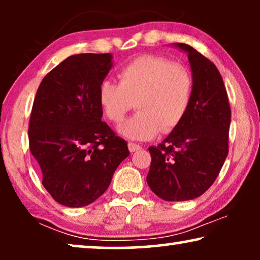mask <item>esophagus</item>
<instances>
[{"label":"esophagus","instance_id":"34e87169","mask_svg":"<svg viewBox=\"0 0 260 260\" xmlns=\"http://www.w3.org/2000/svg\"><path fill=\"white\" fill-rule=\"evenodd\" d=\"M127 147H129V150L131 152H135V151H138L141 149V145H138L136 143H133V142H129L127 143Z\"/></svg>","mask_w":260,"mask_h":260}]
</instances>
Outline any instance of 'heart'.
I'll list each match as a JSON object with an SVG mask.
<instances>
[{"mask_svg":"<svg viewBox=\"0 0 260 260\" xmlns=\"http://www.w3.org/2000/svg\"><path fill=\"white\" fill-rule=\"evenodd\" d=\"M118 84H99L97 101L103 115L120 124L136 102L138 112L120 127L127 138L151 140L159 131L172 133L182 123L193 98L190 71L158 55L137 56L117 72Z\"/></svg>","mask_w":260,"mask_h":260,"instance_id":"obj_1","label":"heart"}]
</instances>
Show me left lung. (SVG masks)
<instances>
[{
    "mask_svg": "<svg viewBox=\"0 0 260 260\" xmlns=\"http://www.w3.org/2000/svg\"><path fill=\"white\" fill-rule=\"evenodd\" d=\"M194 90L182 123L162 143L150 147L147 182L166 201L200 197L214 183L229 154L231 108L226 87L216 66L186 44Z\"/></svg>",
    "mask_w": 260,
    "mask_h": 260,
    "instance_id": "left-lung-1",
    "label": "left lung"
}]
</instances>
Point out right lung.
I'll list each match as a JSON object with an SVG mask.
<instances>
[{"label": "right lung", "instance_id": "add662e5", "mask_svg": "<svg viewBox=\"0 0 260 260\" xmlns=\"http://www.w3.org/2000/svg\"><path fill=\"white\" fill-rule=\"evenodd\" d=\"M111 60L110 53L71 55L46 74L35 94L29 149L46 190L67 207L97 200L130 154L126 142L102 122L97 101Z\"/></svg>", "mask_w": 260, "mask_h": 260}]
</instances>
